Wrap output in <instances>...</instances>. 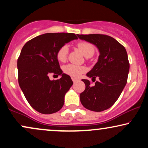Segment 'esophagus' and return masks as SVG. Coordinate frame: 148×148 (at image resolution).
Wrapping results in <instances>:
<instances>
[{
	"instance_id": "1",
	"label": "esophagus",
	"mask_w": 148,
	"mask_h": 148,
	"mask_svg": "<svg viewBox=\"0 0 148 148\" xmlns=\"http://www.w3.org/2000/svg\"><path fill=\"white\" fill-rule=\"evenodd\" d=\"M72 81H73V82H76V81H77V80L78 79H75V78H72Z\"/></svg>"
}]
</instances>
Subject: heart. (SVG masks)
Wrapping results in <instances>:
<instances>
[{
  "mask_svg": "<svg viewBox=\"0 0 148 148\" xmlns=\"http://www.w3.org/2000/svg\"><path fill=\"white\" fill-rule=\"evenodd\" d=\"M78 48L80 51L84 54V56L88 55H93L95 52V48L90 43L87 42H81L78 44ZM69 53V47L67 45H63L58 49L57 52V58L60 62H64L67 59ZM63 71L68 75L72 77L77 78L82 73L86 71V68L83 66H78L75 64H68L63 67Z\"/></svg>",
  "mask_w": 148,
  "mask_h": 148,
  "instance_id": "1",
  "label": "heart"
}]
</instances>
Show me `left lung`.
I'll return each instance as SVG.
<instances>
[{"mask_svg":"<svg viewBox=\"0 0 148 148\" xmlns=\"http://www.w3.org/2000/svg\"><path fill=\"white\" fill-rule=\"evenodd\" d=\"M77 36L80 40L95 45L99 52L97 62L86 74L92 81L97 77L99 81L91 86L89 80L82 79L86 89L80 94V100L88 110L105 111L114 104L126 86L130 71L127 51L116 40L108 35L90 34Z\"/></svg>","mask_w":148,"mask_h":148,"instance_id":"left-lung-1","label":"left lung"}]
</instances>
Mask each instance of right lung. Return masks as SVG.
Wrapping results in <instances>:
<instances>
[{
	"mask_svg": "<svg viewBox=\"0 0 148 148\" xmlns=\"http://www.w3.org/2000/svg\"><path fill=\"white\" fill-rule=\"evenodd\" d=\"M76 39L74 33H45L34 37L22 48L17 60L18 84L25 99L39 113L51 114L63 106L64 95L73 81L61 70L57 52ZM52 73L61 78L51 81L48 76Z\"/></svg>",
	"mask_w": 148,
	"mask_h": 148,
	"instance_id": "add662e5",
	"label": "right lung"
}]
</instances>
